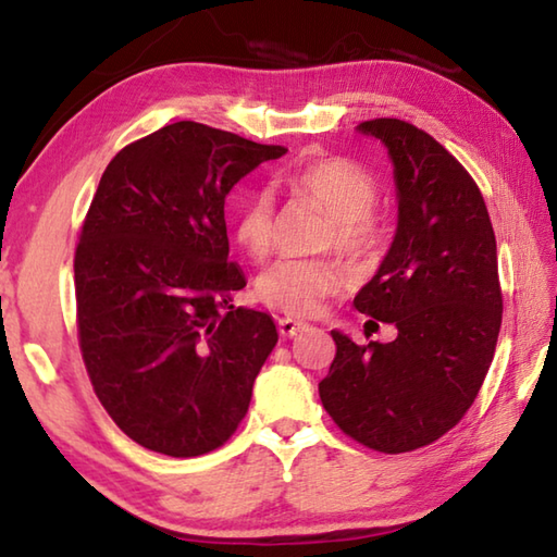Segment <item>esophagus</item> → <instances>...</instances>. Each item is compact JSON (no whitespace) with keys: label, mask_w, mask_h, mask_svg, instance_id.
Wrapping results in <instances>:
<instances>
[{"label":"esophagus","mask_w":557,"mask_h":557,"mask_svg":"<svg viewBox=\"0 0 557 557\" xmlns=\"http://www.w3.org/2000/svg\"><path fill=\"white\" fill-rule=\"evenodd\" d=\"M277 329H280V335H282V337H294V335L307 329V323L292 321V319H282V321L277 323Z\"/></svg>","instance_id":"esophagus-1"}]
</instances>
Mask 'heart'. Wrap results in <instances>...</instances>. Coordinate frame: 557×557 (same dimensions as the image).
<instances>
[{
    "instance_id": "heart-1",
    "label": "heart",
    "mask_w": 557,
    "mask_h": 557,
    "mask_svg": "<svg viewBox=\"0 0 557 557\" xmlns=\"http://www.w3.org/2000/svg\"><path fill=\"white\" fill-rule=\"evenodd\" d=\"M287 188L319 202L335 220V246L362 258L376 246L372 210L379 200L376 181L343 157H315L287 173ZM236 242L250 258H265L275 246V205L268 190L250 193L234 224ZM343 268L333 260L282 258L256 282L258 297L287 315H313L341 289Z\"/></svg>"
}]
</instances>
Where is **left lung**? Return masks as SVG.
<instances>
[{
  "mask_svg": "<svg viewBox=\"0 0 557 557\" xmlns=\"http://www.w3.org/2000/svg\"><path fill=\"white\" fill-rule=\"evenodd\" d=\"M357 133L394 163L398 224L355 309L398 335L357 345L331 331L337 352L319 394L345 434L403 454L449 432L483 386L503 323L497 244L481 190L437 139L396 117Z\"/></svg>",
  "mask_w": 557,
  "mask_h": 557,
  "instance_id": "1",
  "label": "left lung"
}]
</instances>
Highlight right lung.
Returning <instances> with one entry per match:
<instances>
[{"label": "right lung", "mask_w": 557, "mask_h": 557, "mask_svg": "<svg viewBox=\"0 0 557 557\" xmlns=\"http://www.w3.org/2000/svg\"><path fill=\"white\" fill-rule=\"evenodd\" d=\"M285 147L181 120L108 163L74 256L76 319L101 406L145 449L190 459L248 412L277 329L242 309L224 200Z\"/></svg>", "instance_id": "right-lung-1"}]
</instances>
